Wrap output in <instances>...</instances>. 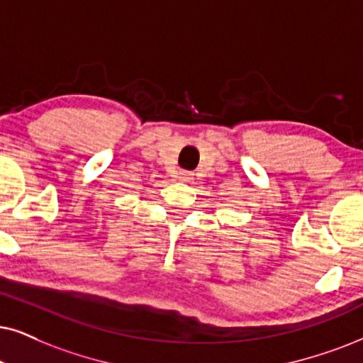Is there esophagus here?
Masks as SVG:
<instances>
[{
	"label": "esophagus",
	"instance_id": "esophagus-1",
	"mask_svg": "<svg viewBox=\"0 0 363 363\" xmlns=\"http://www.w3.org/2000/svg\"><path fill=\"white\" fill-rule=\"evenodd\" d=\"M177 177L181 179V181H184V182H189L191 179H192V172H189V171H179Z\"/></svg>",
	"mask_w": 363,
	"mask_h": 363
}]
</instances>
